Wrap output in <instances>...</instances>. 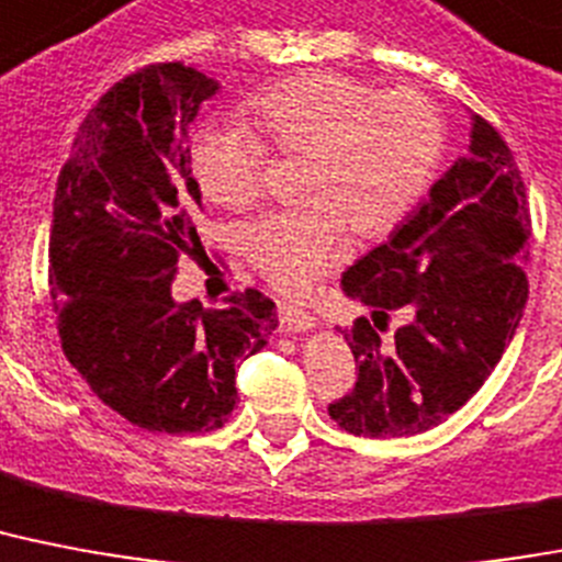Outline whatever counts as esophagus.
I'll use <instances>...</instances> for the list:
<instances>
[{"label": "esophagus", "instance_id": "1", "mask_svg": "<svg viewBox=\"0 0 562 562\" xmlns=\"http://www.w3.org/2000/svg\"><path fill=\"white\" fill-rule=\"evenodd\" d=\"M314 326L312 314L300 312V308H280V331L291 335V331H305Z\"/></svg>", "mask_w": 562, "mask_h": 562}]
</instances>
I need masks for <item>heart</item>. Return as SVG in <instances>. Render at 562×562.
Returning a JSON list of instances; mask_svg holds the SVG:
<instances>
[{"label": "heart", "instance_id": "1", "mask_svg": "<svg viewBox=\"0 0 562 562\" xmlns=\"http://www.w3.org/2000/svg\"><path fill=\"white\" fill-rule=\"evenodd\" d=\"M271 147L312 155L305 199L273 213L248 236V259L271 289L305 296L340 262L349 222L360 236H386L418 207L445 153V117L427 94L384 91L344 71H300L245 103ZM193 172L210 202L257 204L266 187L268 144L245 123L195 132Z\"/></svg>", "mask_w": 562, "mask_h": 562}]
</instances>
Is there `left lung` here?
I'll return each instance as SVG.
<instances>
[{
  "label": "left lung",
  "instance_id": "obj_1",
  "mask_svg": "<svg viewBox=\"0 0 562 562\" xmlns=\"http://www.w3.org/2000/svg\"><path fill=\"white\" fill-rule=\"evenodd\" d=\"M528 236L531 210L514 153L473 115L468 155L407 225L344 273V291L372 317L344 328L358 381L328 404L340 430L415 436L468 404L522 321ZM392 311L405 323L386 338Z\"/></svg>",
  "mask_w": 562,
  "mask_h": 562
}]
</instances>
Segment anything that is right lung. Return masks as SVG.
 <instances>
[{"label": "right lung", "mask_w": 562, "mask_h": 562, "mask_svg": "<svg viewBox=\"0 0 562 562\" xmlns=\"http://www.w3.org/2000/svg\"><path fill=\"white\" fill-rule=\"evenodd\" d=\"M216 89L178 59L126 75L75 132L54 193L59 346L106 407L153 432L218 430L236 367L277 328L257 289L231 291L222 308L172 303L178 257L202 250L187 126Z\"/></svg>", "instance_id": "add662e5"}]
</instances>
